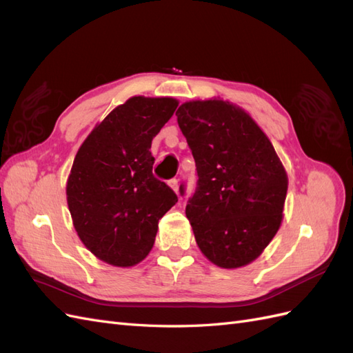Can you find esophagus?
<instances>
[{
  "label": "esophagus",
  "mask_w": 353,
  "mask_h": 353,
  "mask_svg": "<svg viewBox=\"0 0 353 353\" xmlns=\"http://www.w3.org/2000/svg\"><path fill=\"white\" fill-rule=\"evenodd\" d=\"M169 185H170V188H172L175 193L179 196V184H178V179L176 178H172L169 181Z\"/></svg>",
  "instance_id": "34e87169"
}]
</instances>
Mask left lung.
Listing matches in <instances>:
<instances>
[{"instance_id":"8db88e82","label":"left lung","mask_w":353,"mask_h":353,"mask_svg":"<svg viewBox=\"0 0 353 353\" xmlns=\"http://www.w3.org/2000/svg\"><path fill=\"white\" fill-rule=\"evenodd\" d=\"M175 114L199 175L185 208L199 249L221 268L249 265L281 225L288 185L281 160L250 114L230 101H187Z\"/></svg>"}]
</instances>
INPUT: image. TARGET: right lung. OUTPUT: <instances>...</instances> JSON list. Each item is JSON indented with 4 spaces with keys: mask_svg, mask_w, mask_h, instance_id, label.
<instances>
[{
    "mask_svg": "<svg viewBox=\"0 0 353 353\" xmlns=\"http://www.w3.org/2000/svg\"><path fill=\"white\" fill-rule=\"evenodd\" d=\"M176 108L172 97H131L95 125L74 156L66 184L73 227L105 263H140L153 248L159 219L178 201L154 178L150 152Z\"/></svg>",
    "mask_w": 353,
    "mask_h": 353,
    "instance_id": "obj_1",
    "label": "right lung"
}]
</instances>
